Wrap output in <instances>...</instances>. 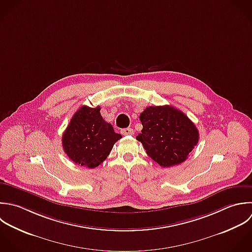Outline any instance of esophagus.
I'll use <instances>...</instances> for the list:
<instances>
[{
  "mask_svg": "<svg viewBox=\"0 0 252 252\" xmlns=\"http://www.w3.org/2000/svg\"><path fill=\"white\" fill-rule=\"evenodd\" d=\"M123 135H133L134 134V130L131 127H126V128H123L121 130Z\"/></svg>",
  "mask_w": 252,
  "mask_h": 252,
  "instance_id": "obj_1",
  "label": "esophagus"
}]
</instances>
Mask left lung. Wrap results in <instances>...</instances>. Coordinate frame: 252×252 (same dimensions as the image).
Returning a JSON list of instances; mask_svg holds the SVG:
<instances>
[{
	"instance_id": "8db88e82",
	"label": "left lung",
	"mask_w": 252,
	"mask_h": 252,
	"mask_svg": "<svg viewBox=\"0 0 252 252\" xmlns=\"http://www.w3.org/2000/svg\"><path fill=\"white\" fill-rule=\"evenodd\" d=\"M142 130L136 136L152 160L164 168L179 165L198 143L195 125L172 106H150L139 116Z\"/></svg>"
}]
</instances>
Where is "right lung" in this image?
Returning a JSON list of instances; mask_svg holds the SVG:
<instances>
[{"label":"right lung","instance_id":"add662e5","mask_svg":"<svg viewBox=\"0 0 252 252\" xmlns=\"http://www.w3.org/2000/svg\"><path fill=\"white\" fill-rule=\"evenodd\" d=\"M101 108L82 106L65 128L62 143L68 158L75 164L93 169L106 160L114 144L122 138L100 114Z\"/></svg>","mask_w":252,"mask_h":252}]
</instances>
